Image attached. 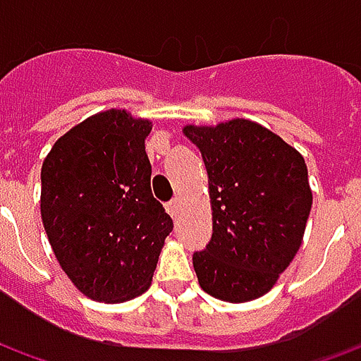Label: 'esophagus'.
<instances>
[{
    "label": "esophagus",
    "mask_w": 361,
    "mask_h": 361,
    "mask_svg": "<svg viewBox=\"0 0 361 361\" xmlns=\"http://www.w3.org/2000/svg\"><path fill=\"white\" fill-rule=\"evenodd\" d=\"M166 209H168V212H170V216H172V219H178V214H180V209H181L180 199H173V201H170Z\"/></svg>",
    "instance_id": "obj_1"
}]
</instances>
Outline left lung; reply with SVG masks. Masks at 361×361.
<instances>
[{"instance_id":"8db88e82","label":"left lung","mask_w":361,"mask_h":361,"mask_svg":"<svg viewBox=\"0 0 361 361\" xmlns=\"http://www.w3.org/2000/svg\"><path fill=\"white\" fill-rule=\"evenodd\" d=\"M183 131L203 154L211 189V242L193 253L199 284L224 302L261 298L302 245L311 211L303 157L250 119Z\"/></svg>"}]
</instances>
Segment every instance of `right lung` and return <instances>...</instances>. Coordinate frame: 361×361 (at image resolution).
<instances>
[{
    "label": "right lung",
    "mask_w": 361,
    "mask_h": 361,
    "mask_svg": "<svg viewBox=\"0 0 361 361\" xmlns=\"http://www.w3.org/2000/svg\"><path fill=\"white\" fill-rule=\"evenodd\" d=\"M150 123L108 110L73 127L42 164L44 230L59 265L96 302L150 286L173 222L150 191Z\"/></svg>",
    "instance_id": "add662e5"
}]
</instances>
